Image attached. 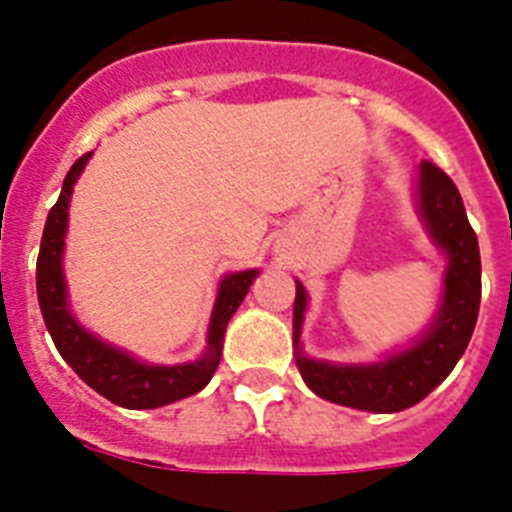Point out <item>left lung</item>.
<instances>
[{"mask_svg": "<svg viewBox=\"0 0 512 512\" xmlns=\"http://www.w3.org/2000/svg\"><path fill=\"white\" fill-rule=\"evenodd\" d=\"M417 212L433 244L444 252L446 268L436 316L412 345L393 350L372 364H332L305 356L300 332L308 311V292L295 281L292 342L297 369L305 385L332 404L377 414L420 404L449 377L473 337L481 305L478 239L468 223L457 185L430 162H422L417 170Z\"/></svg>", "mask_w": 512, "mask_h": 512, "instance_id": "8db88e82", "label": "left lung"}]
</instances>
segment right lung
Instances as JSON below:
<instances>
[{
  "instance_id": "1",
  "label": "right lung",
  "mask_w": 512,
  "mask_h": 512,
  "mask_svg": "<svg viewBox=\"0 0 512 512\" xmlns=\"http://www.w3.org/2000/svg\"><path fill=\"white\" fill-rule=\"evenodd\" d=\"M90 154L79 156L74 167L68 170L63 180L55 207L47 215L42 233V247H39V260H36V295H39V308H42L44 324L50 332L55 348L66 364L82 377L92 390H98L100 396L114 401L124 409H156L167 406L172 401L188 398L207 388L212 380L220 356H223L225 327L247 297L252 281L257 279V268L239 273H225L217 284V297L212 305L207 329V348L196 361L185 364L164 366V364H146L127 350L116 348L111 342L100 340L79 324V319L68 305V287L66 273H63V249H66V231H68V204L71 193L84 172Z\"/></svg>"
}]
</instances>
